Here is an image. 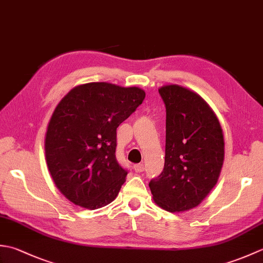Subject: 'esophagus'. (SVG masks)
Listing matches in <instances>:
<instances>
[{
	"mask_svg": "<svg viewBox=\"0 0 263 263\" xmlns=\"http://www.w3.org/2000/svg\"><path fill=\"white\" fill-rule=\"evenodd\" d=\"M133 168H135V171L137 173H141L144 171V165L143 164H136L135 166H133Z\"/></svg>",
	"mask_w": 263,
	"mask_h": 263,
	"instance_id": "esophagus-1",
	"label": "esophagus"
}]
</instances>
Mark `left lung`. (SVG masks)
I'll use <instances>...</instances> for the list:
<instances>
[{
    "label": "left lung",
    "mask_w": 263,
    "mask_h": 263,
    "mask_svg": "<svg viewBox=\"0 0 263 263\" xmlns=\"http://www.w3.org/2000/svg\"><path fill=\"white\" fill-rule=\"evenodd\" d=\"M166 106L165 165L150 181L153 199L170 212L193 209L216 185L224 163V135L214 110L178 85L158 89Z\"/></svg>",
    "instance_id": "obj_1"
}]
</instances>
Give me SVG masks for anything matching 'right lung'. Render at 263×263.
<instances>
[{"mask_svg":"<svg viewBox=\"0 0 263 263\" xmlns=\"http://www.w3.org/2000/svg\"><path fill=\"white\" fill-rule=\"evenodd\" d=\"M138 87L77 86L54 109L45 136L47 167L66 199L95 210L113 201L127 171L116 159V128L141 105Z\"/></svg>","mask_w":263,"mask_h":263,"instance_id":"add662e5","label":"right lung"}]
</instances>
